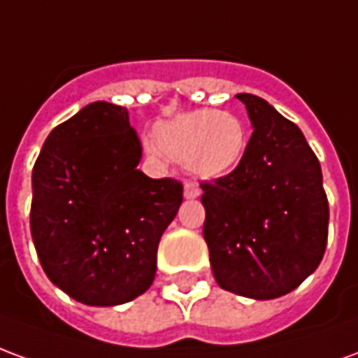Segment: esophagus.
Here are the masks:
<instances>
[{
  "label": "esophagus",
  "mask_w": 358,
  "mask_h": 358,
  "mask_svg": "<svg viewBox=\"0 0 358 358\" xmlns=\"http://www.w3.org/2000/svg\"><path fill=\"white\" fill-rule=\"evenodd\" d=\"M199 195H201V187L197 186V184L187 182L186 186H184V197H186V199H195V197H199Z\"/></svg>",
  "instance_id": "1"
}]
</instances>
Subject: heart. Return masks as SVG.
I'll list each match as a JSON object with an SVG mask.
<instances>
[{"mask_svg":"<svg viewBox=\"0 0 358 358\" xmlns=\"http://www.w3.org/2000/svg\"><path fill=\"white\" fill-rule=\"evenodd\" d=\"M249 148L248 126L236 113L194 109L157 122L145 149L153 157L184 163L195 176L217 180L232 174Z\"/></svg>","mask_w":358,"mask_h":358,"instance_id":"obj_1","label":"heart"}]
</instances>
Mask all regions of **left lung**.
<instances>
[{
	"label": "left lung",
	"instance_id": "8db88e82",
	"mask_svg": "<svg viewBox=\"0 0 358 358\" xmlns=\"http://www.w3.org/2000/svg\"><path fill=\"white\" fill-rule=\"evenodd\" d=\"M236 97L248 109L253 134L232 174L201 182L203 236L222 289L276 299L322 261L328 197L320 163L297 124L259 95Z\"/></svg>",
	"mask_w": 358,
	"mask_h": 358
}]
</instances>
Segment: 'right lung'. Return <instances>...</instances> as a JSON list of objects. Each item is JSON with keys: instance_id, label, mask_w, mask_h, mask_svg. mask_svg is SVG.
<instances>
[{"instance_id": "1", "label": "right lung", "mask_w": 358, "mask_h": 358, "mask_svg": "<svg viewBox=\"0 0 358 358\" xmlns=\"http://www.w3.org/2000/svg\"><path fill=\"white\" fill-rule=\"evenodd\" d=\"M140 159L128 110L107 101L55 126L36 159V253L51 282L84 305H122L155 280L157 248L184 187L145 176Z\"/></svg>"}]
</instances>
